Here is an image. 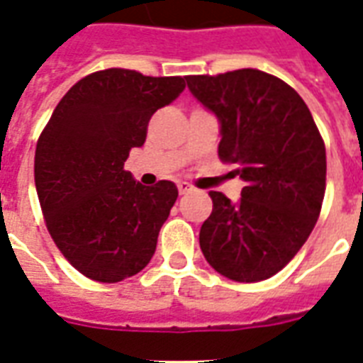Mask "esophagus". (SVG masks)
<instances>
[{"mask_svg": "<svg viewBox=\"0 0 363 363\" xmlns=\"http://www.w3.org/2000/svg\"><path fill=\"white\" fill-rule=\"evenodd\" d=\"M177 188H179V192L181 194H188L190 190H192V186H190L188 182H179V184H177Z\"/></svg>", "mask_w": 363, "mask_h": 363, "instance_id": "esophagus-1", "label": "esophagus"}]
</instances>
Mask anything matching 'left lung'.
Returning a JSON list of instances; mask_svg holds the SVG:
<instances>
[{
  "label": "left lung",
  "mask_w": 363,
  "mask_h": 363,
  "mask_svg": "<svg viewBox=\"0 0 363 363\" xmlns=\"http://www.w3.org/2000/svg\"><path fill=\"white\" fill-rule=\"evenodd\" d=\"M192 96L218 118V156L247 186L232 201L211 192L199 247L238 282L269 279L303 247L326 190V148L313 115L286 82L258 69L186 77Z\"/></svg>",
  "instance_id": "8db88e82"
}]
</instances>
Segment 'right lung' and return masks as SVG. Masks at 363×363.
Masks as SVG:
<instances>
[{"label":"right lung","instance_id":"right-lung-1","mask_svg":"<svg viewBox=\"0 0 363 363\" xmlns=\"http://www.w3.org/2000/svg\"><path fill=\"white\" fill-rule=\"evenodd\" d=\"M186 88L182 77L105 69L56 105L35 148V188L56 247L82 275L118 282L150 262L179 190L143 186L124 162L143 147L150 116Z\"/></svg>","mask_w":363,"mask_h":363}]
</instances>
